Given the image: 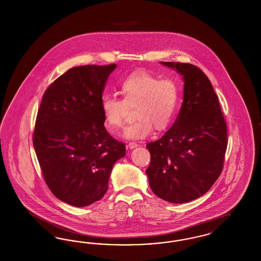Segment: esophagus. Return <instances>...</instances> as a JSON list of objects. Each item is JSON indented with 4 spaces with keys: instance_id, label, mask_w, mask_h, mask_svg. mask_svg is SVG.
Returning <instances> with one entry per match:
<instances>
[{
    "instance_id": "34e87169",
    "label": "esophagus",
    "mask_w": 261,
    "mask_h": 261,
    "mask_svg": "<svg viewBox=\"0 0 261 261\" xmlns=\"http://www.w3.org/2000/svg\"><path fill=\"white\" fill-rule=\"evenodd\" d=\"M137 147H138V144L134 143V142H130V143L128 144V148H129V149H135Z\"/></svg>"
}]
</instances>
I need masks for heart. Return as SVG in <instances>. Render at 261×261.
I'll list each match as a JSON object with an SVG mask.
<instances>
[{
    "instance_id": "obj_1",
    "label": "heart",
    "mask_w": 261,
    "mask_h": 261,
    "mask_svg": "<svg viewBox=\"0 0 261 261\" xmlns=\"http://www.w3.org/2000/svg\"><path fill=\"white\" fill-rule=\"evenodd\" d=\"M119 91L122 99L107 95L100 103L105 123L112 133L123 127L128 108L136 107V120L124 130L129 140L146 138L153 128L163 132L175 122L181 107V92L172 79L161 80L147 72H135L121 82Z\"/></svg>"
}]
</instances>
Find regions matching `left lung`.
Returning a JSON list of instances; mask_svg holds the SVG:
<instances>
[{"label":"left lung","mask_w":261,"mask_h":261,"mask_svg":"<svg viewBox=\"0 0 261 261\" xmlns=\"http://www.w3.org/2000/svg\"><path fill=\"white\" fill-rule=\"evenodd\" d=\"M184 81V99L172 127L147 145L151 191L172 203L204 195L223 169L227 125L210 79L190 63L161 62Z\"/></svg>","instance_id":"1"}]
</instances>
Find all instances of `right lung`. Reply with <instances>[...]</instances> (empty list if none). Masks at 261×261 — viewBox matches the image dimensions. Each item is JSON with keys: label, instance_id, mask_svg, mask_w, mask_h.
I'll list each match as a JSON object with an SVG mask.
<instances>
[{"label": "right lung", "instance_id": "right-lung-1", "mask_svg": "<svg viewBox=\"0 0 261 261\" xmlns=\"http://www.w3.org/2000/svg\"><path fill=\"white\" fill-rule=\"evenodd\" d=\"M116 64L68 69L43 95L33 146L45 182L62 201L83 207L108 191L112 166L125 145L107 131L102 93Z\"/></svg>", "mask_w": 261, "mask_h": 261}]
</instances>
